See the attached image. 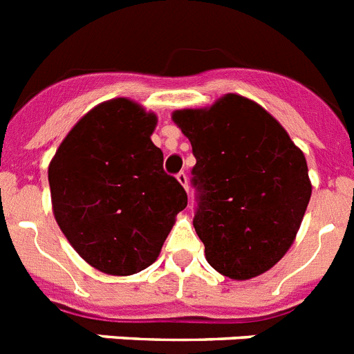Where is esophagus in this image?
Wrapping results in <instances>:
<instances>
[{"instance_id":"34e87169","label":"esophagus","mask_w":354,"mask_h":354,"mask_svg":"<svg viewBox=\"0 0 354 354\" xmlns=\"http://www.w3.org/2000/svg\"><path fill=\"white\" fill-rule=\"evenodd\" d=\"M177 180L180 183V186H184V189H188V175L184 174V171L177 174Z\"/></svg>"}]
</instances>
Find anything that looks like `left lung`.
<instances>
[{
	"label": "left lung",
	"instance_id": "left-lung-1",
	"mask_svg": "<svg viewBox=\"0 0 354 354\" xmlns=\"http://www.w3.org/2000/svg\"><path fill=\"white\" fill-rule=\"evenodd\" d=\"M197 159L194 227L213 270L248 280L293 244L311 198L302 150L251 99L226 93L209 108L175 110Z\"/></svg>",
	"mask_w": 354,
	"mask_h": 354
}]
</instances>
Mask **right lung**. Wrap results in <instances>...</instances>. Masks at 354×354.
<instances>
[{"instance_id": "add662e5", "label": "right lung", "mask_w": 354, "mask_h": 354, "mask_svg": "<svg viewBox=\"0 0 354 354\" xmlns=\"http://www.w3.org/2000/svg\"><path fill=\"white\" fill-rule=\"evenodd\" d=\"M157 115L127 97L79 119L48 166L52 209L79 255L106 275L156 262L188 195L162 170Z\"/></svg>"}]
</instances>
